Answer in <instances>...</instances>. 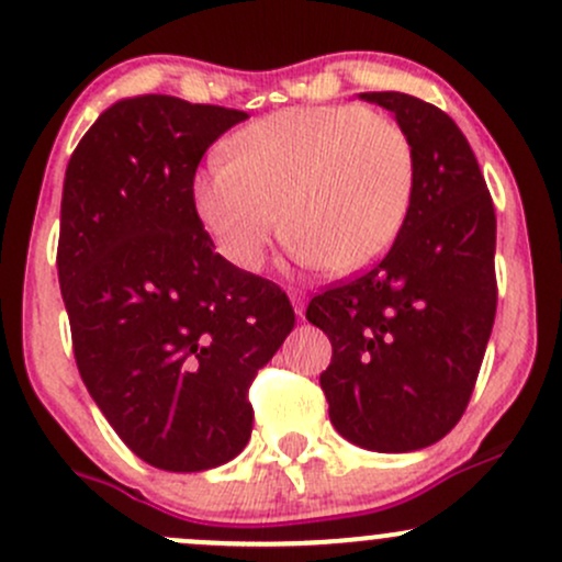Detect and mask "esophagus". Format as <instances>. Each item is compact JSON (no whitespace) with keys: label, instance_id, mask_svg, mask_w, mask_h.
I'll use <instances>...</instances> for the list:
<instances>
[{"label":"esophagus","instance_id":"obj_1","mask_svg":"<svg viewBox=\"0 0 562 562\" xmlns=\"http://www.w3.org/2000/svg\"><path fill=\"white\" fill-rule=\"evenodd\" d=\"M290 301H293V308L299 317H303V308H306V295L301 290H290Z\"/></svg>","mask_w":562,"mask_h":562}]
</instances>
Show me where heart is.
<instances>
[{
  "label": "heart",
  "instance_id": "obj_1",
  "mask_svg": "<svg viewBox=\"0 0 562 562\" xmlns=\"http://www.w3.org/2000/svg\"><path fill=\"white\" fill-rule=\"evenodd\" d=\"M415 195V147L398 121L362 105L263 115L192 182V203L224 259L259 272L288 232L306 267L357 274L396 243Z\"/></svg>",
  "mask_w": 562,
  "mask_h": 562
}]
</instances>
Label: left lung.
<instances>
[{"instance_id":"8db88e82","label":"left lung","mask_w":562,"mask_h":562,"mask_svg":"<svg viewBox=\"0 0 562 562\" xmlns=\"http://www.w3.org/2000/svg\"><path fill=\"white\" fill-rule=\"evenodd\" d=\"M415 147V195L375 267L308 301L330 338L319 385L340 436L370 451L441 441L473 396L496 314V216L465 134L441 108L364 92Z\"/></svg>"}]
</instances>
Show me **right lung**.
Listing matches in <instances>:
<instances>
[{"label":"right lung","mask_w":562,"mask_h":562,"mask_svg":"<svg viewBox=\"0 0 562 562\" xmlns=\"http://www.w3.org/2000/svg\"><path fill=\"white\" fill-rule=\"evenodd\" d=\"M248 113L142 94L108 108L68 160L57 277L83 385L147 465L198 473L254 430L248 389L293 330L288 295L203 229L200 158Z\"/></svg>","instance_id":"1"}]
</instances>
